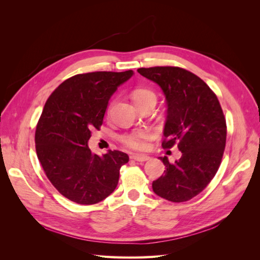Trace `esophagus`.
Listing matches in <instances>:
<instances>
[{
	"instance_id": "obj_1",
	"label": "esophagus",
	"mask_w": 260,
	"mask_h": 260,
	"mask_svg": "<svg viewBox=\"0 0 260 260\" xmlns=\"http://www.w3.org/2000/svg\"><path fill=\"white\" fill-rule=\"evenodd\" d=\"M130 157H131V159L136 160V161H141V162L146 161V160L151 158V157L147 156V155H141V154H133Z\"/></svg>"
}]
</instances>
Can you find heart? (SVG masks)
I'll use <instances>...</instances> for the list:
<instances>
[{
  "mask_svg": "<svg viewBox=\"0 0 260 260\" xmlns=\"http://www.w3.org/2000/svg\"><path fill=\"white\" fill-rule=\"evenodd\" d=\"M132 98L137 105H140L148 101H156L155 93L148 89L139 88L132 92ZM152 138V132L149 130H137L127 133L121 137V142L130 148L142 151L147 147V141Z\"/></svg>",
  "mask_w": 260,
  "mask_h": 260,
  "instance_id": "obj_1",
  "label": "heart"
}]
</instances>
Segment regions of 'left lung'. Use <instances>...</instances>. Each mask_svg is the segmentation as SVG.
<instances>
[{
    "instance_id": "obj_1",
    "label": "left lung",
    "mask_w": 260,
    "mask_h": 260,
    "mask_svg": "<svg viewBox=\"0 0 260 260\" xmlns=\"http://www.w3.org/2000/svg\"><path fill=\"white\" fill-rule=\"evenodd\" d=\"M138 73L158 84L166 96L162 147L178 144L182 153L174 164L159 157L166 170L153 181V191L170 202H186L209 184L221 162L226 140L222 108L209 86L183 68H139Z\"/></svg>"
}]
</instances>
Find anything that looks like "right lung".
Segmentation results:
<instances>
[{"label": "right lung", "mask_w": 260, "mask_h": 260, "mask_svg": "<svg viewBox=\"0 0 260 260\" xmlns=\"http://www.w3.org/2000/svg\"><path fill=\"white\" fill-rule=\"evenodd\" d=\"M132 76V70L76 75L46 101L37 124L36 151L46 177L66 199L92 205L115 191L129 156L108 151L100 157L88 141L103 123L109 99Z\"/></svg>", "instance_id": "obj_1"}]
</instances>
